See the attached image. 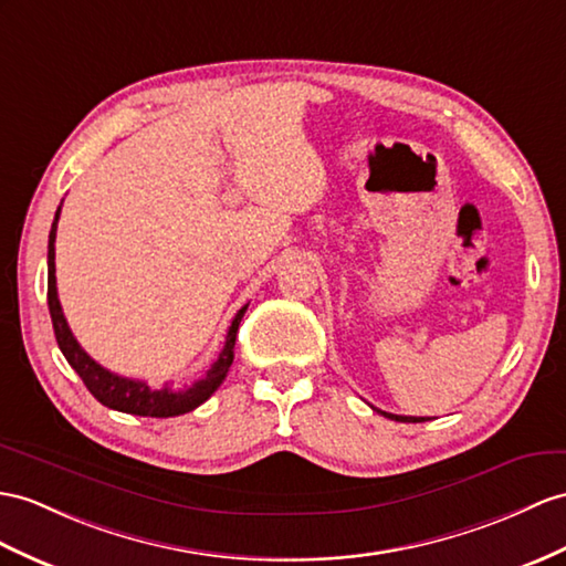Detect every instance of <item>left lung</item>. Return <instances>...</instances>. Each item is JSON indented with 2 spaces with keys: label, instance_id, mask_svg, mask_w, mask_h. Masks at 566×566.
I'll use <instances>...</instances> for the list:
<instances>
[{
  "label": "left lung",
  "instance_id": "obj_1",
  "mask_svg": "<svg viewBox=\"0 0 566 566\" xmlns=\"http://www.w3.org/2000/svg\"><path fill=\"white\" fill-rule=\"evenodd\" d=\"M375 408V406H371ZM377 412H381L384 418H389V420H396V422H422V420H427V418H412V416H394V412H384V410H379V408H375Z\"/></svg>",
  "mask_w": 566,
  "mask_h": 566
}]
</instances>
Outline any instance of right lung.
Returning <instances> with one entry per match:
<instances>
[{"mask_svg":"<svg viewBox=\"0 0 566 566\" xmlns=\"http://www.w3.org/2000/svg\"><path fill=\"white\" fill-rule=\"evenodd\" d=\"M62 206L54 213L52 220V230H50V242H48V307L52 316V328H54V338H57V346L62 355L66 357V363L74 367L81 381L86 384V389L98 398V401L107 408L119 410V412H129V416H142V418H175V416H185V412L199 408L206 398H211V394L226 381L232 357H235V338H238V328L242 316L247 312V305L235 314L232 319L228 336H226V346L220 350L218 360L211 365V369L206 375L191 384V387L185 389H172L170 384H165L163 389H150L146 381L139 379H129V377H119L115 371L105 369L98 365L93 357L78 346V340L74 338L72 328H69L64 312L57 297V275H54V240H57V220H60Z\"/></svg>","mask_w":566,"mask_h":566,"instance_id":"add662e5","label":"right lung"}]
</instances>
